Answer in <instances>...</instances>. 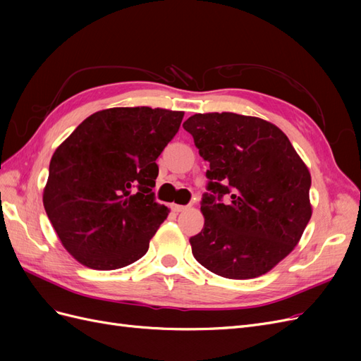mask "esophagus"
Wrapping results in <instances>:
<instances>
[{
  "label": "esophagus",
  "mask_w": 361,
  "mask_h": 361,
  "mask_svg": "<svg viewBox=\"0 0 361 361\" xmlns=\"http://www.w3.org/2000/svg\"><path fill=\"white\" fill-rule=\"evenodd\" d=\"M187 209H188V206L176 204V203L171 204V211H173V212H183V211H187Z\"/></svg>",
  "instance_id": "obj_1"
}]
</instances>
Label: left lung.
Wrapping results in <instances>:
<instances>
[{
	"label": "left lung",
	"mask_w": 361,
	"mask_h": 361,
	"mask_svg": "<svg viewBox=\"0 0 361 361\" xmlns=\"http://www.w3.org/2000/svg\"><path fill=\"white\" fill-rule=\"evenodd\" d=\"M183 129L209 162L204 226L190 239L195 260L226 279L267 274L298 244L310 220L309 169L285 133L264 118L194 114Z\"/></svg>",
	"instance_id": "8db88e82"
}]
</instances>
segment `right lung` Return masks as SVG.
Wrapping results in <instances>:
<instances>
[{"label":"right lung","mask_w":361,"mask_h":361,"mask_svg":"<svg viewBox=\"0 0 361 361\" xmlns=\"http://www.w3.org/2000/svg\"><path fill=\"white\" fill-rule=\"evenodd\" d=\"M183 111L108 108L87 117L54 152L43 206L63 247L110 271L143 257L169 209L155 202L157 158Z\"/></svg>","instance_id":"obj_1"}]
</instances>
